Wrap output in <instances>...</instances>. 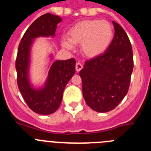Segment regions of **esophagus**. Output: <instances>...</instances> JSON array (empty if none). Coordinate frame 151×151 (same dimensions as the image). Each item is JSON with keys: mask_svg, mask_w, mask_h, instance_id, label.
<instances>
[{"mask_svg": "<svg viewBox=\"0 0 151 151\" xmlns=\"http://www.w3.org/2000/svg\"><path fill=\"white\" fill-rule=\"evenodd\" d=\"M82 68H83V66L81 63H80L79 62L76 63V70L77 72H79Z\"/></svg>", "mask_w": 151, "mask_h": 151, "instance_id": "obj_1", "label": "esophagus"}]
</instances>
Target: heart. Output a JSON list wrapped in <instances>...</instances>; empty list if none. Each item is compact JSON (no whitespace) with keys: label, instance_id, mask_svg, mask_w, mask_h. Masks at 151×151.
Masks as SVG:
<instances>
[{"label":"heart","instance_id":"obj_1","mask_svg":"<svg viewBox=\"0 0 151 151\" xmlns=\"http://www.w3.org/2000/svg\"><path fill=\"white\" fill-rule=\"evenodd\" d=\"M114 37V29L107 21L85 20L80 22L70 29L68 38L62 44L67 49H73V45L81 44V52L88 58H95L104 53Z\"/></svg>","mask_w":151,"mask_h":151}]
</instances>
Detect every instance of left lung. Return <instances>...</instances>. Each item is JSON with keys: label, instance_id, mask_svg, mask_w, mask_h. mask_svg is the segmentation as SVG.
Wrapping results in <instances>:
<instances>
[{"label": "left lung", "instance_id": "8db88e82", "mask_svg": "<svg viewBox=\"0 0 151 151\" xmlns=\"http://www.w3.org/2000/svg\"><path fill=\"white\" fill-rule=\"evenodd\" d=\"M114 37L105 53L85 62L79 76L83 96L98 112L117 107L127 95L133 70L132 45L127 33L113 22Z\"/></svg>", "mask_w": 151, "mask_h": 151}]
</instances>
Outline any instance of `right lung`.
Segmentation results:
<instances>
[{
	"mask_svg": "<svg viewBox=\"0 0 151 151\" xmlns=\"http://www.w3.org/2000/svg\"><path fill=\"white\" fill-rule=\"evenodd\" d=\"M61 21L60 16L51 13L40 16L26 30L18 48L16 60L18 87L28 107L40 114L47 115L58 110L65 87L76 72L74 58L56 60L51 66L44 88L34 89L28 81L29 56L33 40L39 37H54L58 24Z\"/></svg>",
	"mask_w": 151,
	"mask_h": 151,
	"instance_id": "add662e5",
	"label": "right lung"
}]
</instances>
